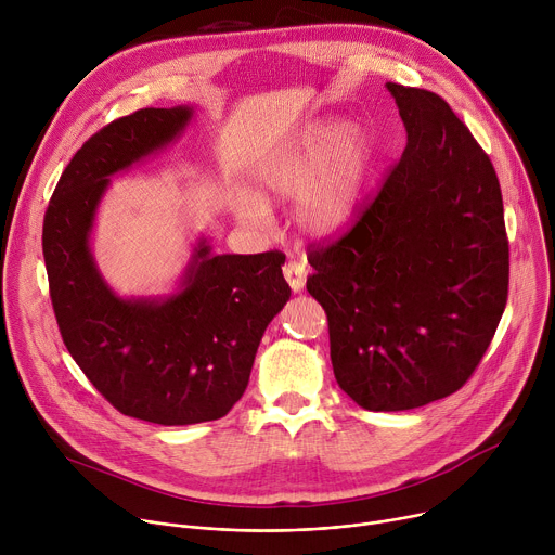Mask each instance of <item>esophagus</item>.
<instances>
[{"mask_svg": "<svg viewBox=\"0 0 555 555\" xmlns=\"http://www.w3.org/2000/svg\"><path fill=\"white\" fill-rule=\"evenodd\" d=\"M283 276H285V281L289 283V287L294 292H300L305 287V281H307V268H305V263L289 259L283 266Z\"/></svg>", "mask_w": 555, "mask_h": 555, "instance_id": "1", "label": "esophagus"}]
</instances>
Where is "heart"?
Segmentation results:
<instances>
[{
    "instance_id": "heart-1",
    "label": "heart",
    "mask_w": 555,
    "mask_h": 555,
    "mask_svg": "<svg viewBox=\"0 0 555 555\" xmlns=\"http://www.w3.org/2000/svg\"><path fill=\"white\" fill-rule=\"evenodd\" d=\"M371 138L362 125L321 120L279 149L255 176V195L240 215L268 217L266 202H294L298 225L315 236L345 228L362 199L371 165Z\"/></svg>"
}]
</instances>
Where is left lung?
Here are the masks:
<instances>
[{
  "mask_svg": "<svg viewBox=\"0 0 555 555\" xmlns=\"http://www.w3.org/2000/svg\"><path fill=\"white\" fill-rule=\"evenodd\" d=\"M406 149L338 242L309 250L334 375L366 411L448 398L479 366L507 302L509 246L490 157L433 92L386 83Z\"/></svg>",
  "mask_w": 555,
  "mask_h": 555,
  "instance_id": "8db88e82",
  "label": "left lung"
}]
</instances>
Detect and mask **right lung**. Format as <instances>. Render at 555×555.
Wrapping results in <instances>:
<instances>
[{"instance_id":"1","label":"right lung","mask_w":555,"mask_h":555,"mask_svg":"<svg viewBox=\"0 0 555 555\" xmlns=\"http://www.w3.org/2000/svg\"><path fill=\"white\" fill-rule=\"evenodd\" d=\"M193 107L140 109L94 133L65 167L43 219V259L61 338L122 415L189 426L223 417L248 386L266 327L289 300L285 255H212L199 236L165 296L116 294L92 255L109 180L176 142Z\"/></svg>"}]
</instances>
